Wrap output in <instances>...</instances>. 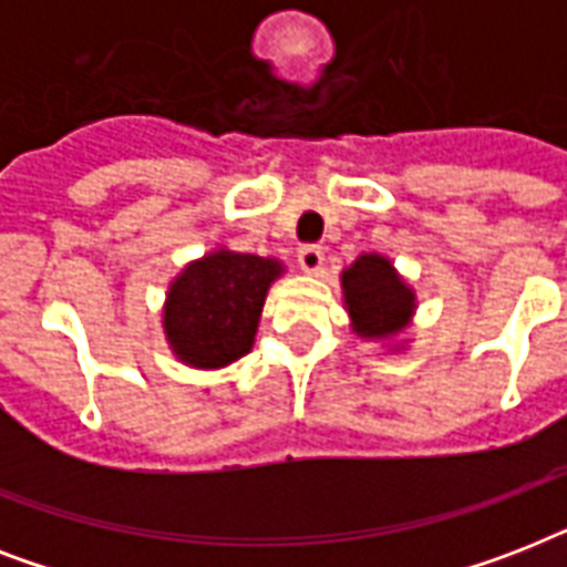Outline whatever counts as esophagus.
I'll return each instance as SVG.
<instances>
[{"instance_id": "1", "label": "esophagus", "mask_w": 567, "mask_h": 567, "mask_svg": "<svg viewBox=\"0 0 567 567\" xmlns=\"http://www.w3.org/2000/svg\"><path fill=\"white\" fill-rule=\"evenodd\" d=\"M297 261H300V270L309 276H318L320 267H323V249L320 247H302L297 252Z\"/></svg>"}]
</instances>
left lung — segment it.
<instances>
[{
    "instance_id": "obj_1",
    "label": "left lung",
    "mask_w": 567,
    "mask_h": 567,
    "mask_svg": "<svg viewBox=\"0 0 567 567\" xmlns=\"http://www.w3.org/2000/svg\"><path fill=\"white\" fill-rule=\"evenodd\" d=\"M341 293L355 338L382 344L388 353H403L417 311V293L391 258L362 252L341 270Z\"/></svg>"
}]
</instances>
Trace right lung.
Here are the masks:
<instances>
[{
    "label": "right lung",
    "mask_w": 567,
    "mask_h": 567,
    "mask_svg": "<svg viewBox=\"0 0 567 567\" xmlns=\"http://www.w3.org/2000/svg\"><path fill=\"white\" fill-rule=\"evenodd\" d=\"M285 274L279 258L214 247L173 276L162 329L171 353L194 371H220L256 344L270 285Z\"/></svg>",
    "instance_id": "1"
}]
</instances>
